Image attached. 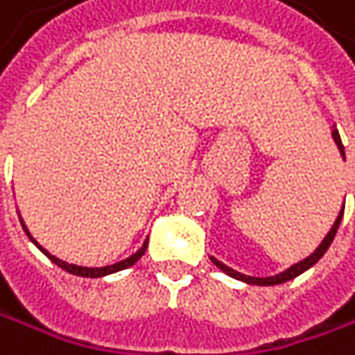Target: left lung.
Here are the masks:
<instances>
[{"label": "left lung", "instance_id": "left-lung-1", "mask_svg": "<svg viewBox=\"0 0 355 355\" xmlns=\"http://www.w3.org/2000/svg\"><path fill=\"white\" fill-rule=\"evenodd\" d=\"M333 140H335V144H337V148H339V153H341V157L345 159V148H343V142H341V136H339V131L335 129L333 131ZM345 209V207H343ZM343 209L339 211V215H337V219H335V224H333V228L329 230V234L324 236V241L318 245V249L309 255V257H305L303 261H299V263H295V266H291V268H286L284 272H280V274H276V276H266V278H259V276H247V274H241V272H236V270H232V268H228L226 263H221L219 259H215V257H211V261L224 272V274H228V276H232V278H236V280H243V282H247V284H257V286H274V284H282V282H286V280H293V278H297L299 274H303L305 270H309L312 266H316L318 261H320V257L329 251V247H331V243H333V239H335V234H337V230H339V224H341V219H343Z\"/></svg>", "mask_w": 355, "mask_h": 355}]
</instances>
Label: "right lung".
<instances>
[{
	"label": "right lung",
	"instance_id": "1",
	"mask_svg": "<svg viewBox=\"0 0 355 355\" xmlns=\"http://www.w3.org/2000/svg\"><path fill=\"white\" fill-rule=\"evenodd\" d=\"M20 224H22V230L26 232V236L31 239V243L46 255L50 261H54L58 268H62V270H67L69 274H75V276H81V278H102V276H108V274H114V272H121V270H125V268H129V266H134L144 253H146V247H148V239L144 241V245L134 253V255H129L127 259H123V261H119V263H112V266H104V268H85V266H75V263H67V261H62V259H58L56 255H52L50 251H46L43 249L33 236H31V232H28V228L24 226V221H22V217H20Z\"/></svg>",
	"mask_w": 355,
	"mask_h": 355
}]
</instances>
